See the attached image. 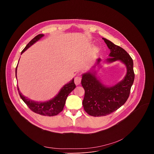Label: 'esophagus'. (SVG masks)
<instances>
[{
    "mask_svg": "<svg viewBox=\"0 0 154 154\" xmlns=\"http://www.w3.org/2000/svg\"><path fill=\"white\" fill-rule=\"evenodd\" d=\"M81 80H82V78H81V77L77 76V77H75V79H74L75 84L76 85H80V83H81Z\"/></svg>",
    "mask_w": 154,
    "mask_h": 154,
    "instance_id": "34e87169",
    "label": "esophagus"
}]
</instances>
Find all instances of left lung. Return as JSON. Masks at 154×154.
Returning a JSON list of instances; mask_svg holds the SVG:
<instances>
[{
  "instance_id": "1",
  "label": "left lung",
  "mask_w": 154,
  "mask_h": 154,
  "mask_svg": "<svg viewBox=\"0 0 154 154\" xmlns=\"http://www.w3.org/2000/svg\"><path fill=\"white\" fill-rule=\"evenodd\" d=\"M102 39L110 51L109 58L105 61L112 63L120 61L126 66L127 73L121 81L113 86L104 85L97 78L96 72L93 69L82 74L81 83L85 90L82 104L85 112L95 117L110 114L123 105L128 98L135 79L134 62L129 54L112 41L104 38ZM100 61V58L97 60L96 64L98 66Z\"/></svg>"
}]
</instances>
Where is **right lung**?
I'll list each match as a JSON object with an SVG mask.
<instances>
[{"mask_svg": "<svg viewBox=\"0 0 154 154\" xmlns=\"http://www.w3.org/2000/svg\"><path fill=\"white\" fill-rule=\"evenodd\" d=\"M44 36L45 35L43 34H39L33 38L27 44V45L23 49V51L21 52V54L24 52L27 49H29L33 44L39 40ZM17 65L16 68V77H17ZM74 80V79H73L69 83L65 84L63 87H62V88L60 90L59 93L54 98L45 102H36L24 96L19 91L18 86L17 90L20 98L23 99V100L26 103V104L29 106L32 111L41 115L53 116L57 115L63 110L67 97L76 87Z\"/></svg>", "mask_w": 154, "mask_h": 154, "instance_id": "obj_1", "label": "right lung"}]
</instances>
